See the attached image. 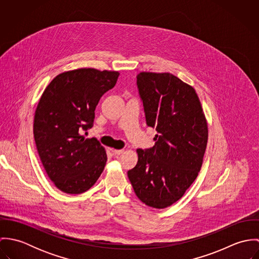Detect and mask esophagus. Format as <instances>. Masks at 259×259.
I'll list each match as a JSON object with an SVG mask.
<instances>
[{
  "instance_id": "esophagus-1",
  "label": "esophagus",
  "mask_w": 259,
  "mask_h": 259,
  "mask_svg": "<svg viewBox=\"0 0 259 259\" xmlns=\"http://www.w3.org/2000/svg\"><path fill=\"white\" fill-rule=\"evenodd\" d=\"M111 151L114 155H119L123 152V149H111Z\"/></svg>"
}]
</instances>
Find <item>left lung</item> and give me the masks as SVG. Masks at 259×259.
I'll return each instance as SVG.
<instances>
[{
	"label": "left lung",
	"mask_w": 259,
	"mask_h": 259,
	"mask_svg": "<svg viewBox=\"0 0 259 259\" xmlns=\"http://www.w3.org/2000/svg\"><path fill=\"white\" fill-rule=\"evenodd\" d=\"M138 87L154 147L137 149L138 163L127 171L137 196L165 208L195 181L208 140V126L195 90L169 73L141 72Z\"/></svg>",
	"instance_id": "obj_1"
}]
</instances>
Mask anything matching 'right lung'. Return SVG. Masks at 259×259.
Returning <instances> with one entry per match:
<instances>
[{"instance_id": "right-lung-1", "label": "right lung", "mask_w": 259, "mask_h": 259, "mask_svg": "<svg viewBox=\"0 0 259 259\" xmlns=\"http://www.w3.org/2000/svg\"><path fill=\"white\" fill-rule=\"evenodd\" d=\"M118 75L93 68L64 72L39 99L34 117L37 152L48 177L63 192L89 190L105 168L106 149L81 132L93 126L101 98L115 85Z\"/></svg>"}]
</instances>
